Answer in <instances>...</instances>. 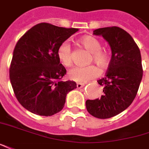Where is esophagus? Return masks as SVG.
I'll list each match as a JSON object with an SVG mask.
<instances>
[{
    "instance_id": "1",
    "label": "esophagus",
    "mask_w": 149,
    "mask_h": 149,
    "mask_svg": "<svg viewBox=\"0 0 149 149\" xmlns=\"http://www.w3.org/2000/svg\"><path fill=\"white\" fill-rule=\"evenodd\" d=\"M84 84H81V83H77V88H79V89H80L82 88L84 86Z\"/></svg>"
}]
</instances>
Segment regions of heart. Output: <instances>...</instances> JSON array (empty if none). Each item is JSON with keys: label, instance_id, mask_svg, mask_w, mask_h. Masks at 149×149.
<instances>
[{"label": "heart", "instance_id": "heart-1", "mask_svg": "<svg viewBox=\"0 0 149 149\" xmlns=\"http://www.w3.org/2000/svg\"><path fill=\"white\" fill-rule=\"evenodd\" d=\"M81 44L85 49L92 53L90 61H94L101 68L106 67L109 63V53L101 49L100 42L93 36H85L81 40ZM57 55L59 61L65 67H70L72 65V52L70 45L68 41L61 43L58 47ZM69 77L71 80L79 83H86L100 76V70L95 65L87 66H75L69 71Z\"/></svg>", "mask_w": 149, "mask_h": 149}]
</instances>
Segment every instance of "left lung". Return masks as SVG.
I'll return each instance as SVG.
<instances>
[{
	"label": "left lung",
	"mask_w": 149,
	"mask_h": 149,
	"mask_svg": "<svg viewBox=\"0 0 149 149\" xmlns=\"http://www.w3.org/2000/svg\"><path fill=\"white\" fill-rule=\"evenodd\" d=\"M110 45L112 57L106 75L98 80L102 96L87 100V110L97 118H109L124 111L136 96L143 77L141 54L131 35L118 26L95 30Z\"/></svg>",
	"instance_id": "1"
}]
</instances>
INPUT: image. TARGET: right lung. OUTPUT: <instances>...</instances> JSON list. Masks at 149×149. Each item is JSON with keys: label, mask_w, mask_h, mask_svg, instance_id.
<instances>
[{"label": "right lung", "mask_w": 149, "mask_h": 149, "mask_svg": "<svg viewBox=\"0 0 149 149\" xmlns=\"http://www.w3.org/2000/svg\"><path fill=\"white\" fill-rule=\"evenodd\" d=\"M78 31L42 22L18 40L10 63V79L17 100L26 109L52 116L63 109L67 93L77 86L74 81H61L66 70L57 51Z\"/></svg>", "instance_id": "obj_1"}]
</instances>
